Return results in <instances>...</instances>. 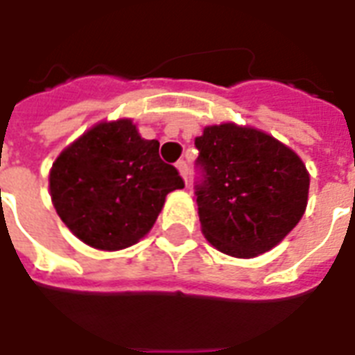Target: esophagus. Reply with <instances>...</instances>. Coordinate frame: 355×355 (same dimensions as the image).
<instances>
[{
  "label": "esophagus",
  "mask_w": 355,
  "mask_h": 355,
  "mask_svg": "<svg viewBox=\"0 0 355 355\" xmlns=\"http://www.w3.org/2000/svg\"><path fill=\"white\" fill-rule=\"evenodd\" d=\"M177 169L180 171V175H182V178L186 180V184H188V164H186V160H178Z\"/></svg>",
  "instance_id": "obj_1"
}]
</instances>
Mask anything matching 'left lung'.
<instances>
[{
    "instance_id": "8db88e82",
    "label": "left lung",
    "mask_w": 355,
    "mask_h": 355,
    "mask_svg": "<svg viewBox=\"0 0 355 355\" xmlns=\"http://www.w3.org/2000/svg\"><path fill=\"white\" fill-rule=\"evenodd\" d=\"M195 195L206 239L234 258H254L297 227L308 205L309 175L289 147L234 123L195 138Z\"/></svg>"
}]
</instances>
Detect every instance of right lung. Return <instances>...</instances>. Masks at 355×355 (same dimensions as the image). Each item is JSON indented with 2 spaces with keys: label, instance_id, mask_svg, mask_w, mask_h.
I'll use <instances>...</instances> for the list:
<instances>
[{
  "label": "right lung",
  "instance_id": "1",
  "mask_svg": "<svg viewBox=\"0 0 355 355\" xmlns=\"http://www.w3.org/2000/svg\"><path fill=\"white\" fill-rule=\"evenodd\" d=\"M130 119L101 123L64 149L49 173L55 210L80 241L101 250L138 243L166 195L184 188L177 167L158 155Z\"/></svg>",
  "mask_w": 355,
  "mask_h": 355
}]
</instances>
